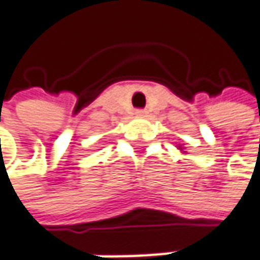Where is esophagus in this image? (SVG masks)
<instances>
[{
  "mask_svg": "<svg viewBox=\"0 0 260 260\" xmlns=\"http://www.w3.org/2000/svg\"><path fill=\"white\" fill-rule=\"evenodd\" d=\"M135 114H137L138 117H146V116H147V111H146V110H137Z\"/></svg>",
  "mask_w": 260,
  "mask_h": 260,
  "instance_id": "obj_1",
  "label": "esophagus"
}]
</instances>
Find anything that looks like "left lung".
I'll list each match as a JSON object with an SVG mask.
<instances>
[{
    "label": "left lung",
    "instance_id": "obj_1",
    "mask_svg": "<svg viewBox=\"0 0 260 260\" xmlns=\"http://www.w3.org/2000/svg\"><path fill=\"white\" fill-rule=\"evenodd\" d=\"M178 147H179V149H182V146H178Z\"/></svg>",
    "mask_w": 260,
    "mask_h": 260
}]
</instances>
